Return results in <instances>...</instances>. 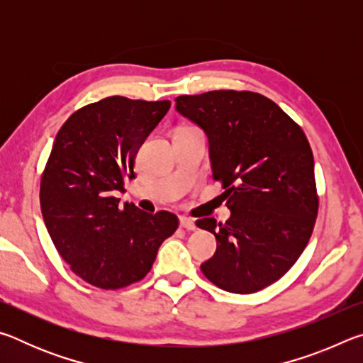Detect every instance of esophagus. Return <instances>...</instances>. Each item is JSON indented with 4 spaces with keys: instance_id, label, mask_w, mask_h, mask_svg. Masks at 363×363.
Segmentation results:
<instances>
[{
    "instance_id": "1",
    "label": "esophagus",
    "mask_w": 363,
    "mask_h": 363,
    "mask_svg": "<svg viewBox=\"0 0 363 363\" xmlns=\"http://www.w3.org/2000/svg\"><path fill=\"white\" fill-rule=\"evenodd\" d=\"M179 224H181L182 229H186V230H195V229H196L195 220L187 218V216H181V218H179Z\"/></svg>"
}]
</instances>
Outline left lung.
Instances as JSON below:
<instances>
[{"label": "left lung", "mask_w": 363, "mask_h": 363, "mask_svg": "<svg viewBox=\"0 0 363 363\" xmlns=\"http://www.w3.org/2000/svg\"><path fill=\"white\" fill-rule=\"evenodd\" d=\"M176 110L206 133L213 179L223 184L232 213L224 224L196 220L218 242L201 272L238 294L272 285L304 251L318 213L314 155L304 131L253 91L179 96Z\"/></svg>", "instance_id": "left-lung-1"}]
</instances>
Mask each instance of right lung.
I'll return each mask as SVG.
<instances>
[{
	"mask_svg": "<svg viewBox=\"0 0 363 363\" xmlns=\"http://www.w3.org/2000/svg\"><path fill=\"white\" fill-rule=\"evenodd\" d=\"M169 101L106 97L73 112L54 140L40 184L43 219L72 272L102 290H120L150 272L173 235L176 214L120 206L116 190L134 177L140 145Z\"/></svg>",
	"mask_w": 363,
	"mask_h": 363,
	"instance_id": "right-lung-1",
	"label": "right lung"
}]
</instances>
